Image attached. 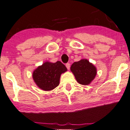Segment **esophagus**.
<instances>
[{
  "label": "esophagus",
  "instance_id": "34e87169",
  "mask_svg": "<svg viewBox=\"0 0 130 130\" xmlns=\"http://www.w3.org/2000/svg\"><path fill=\"white\" fill-rule=\"evenodd\" d=\"M66 67H67V69H68V70H69V69H70V64L69 63H67L66 64Z\"/></svg>",
  "mask_w": 130,
  "mask_h": 130
}]
</instances>
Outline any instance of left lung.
Instances as JSON below:
<instances>
[{
	"label": "left lung",
	"instance_id": "8db88e82",
	"mask_svg": "<svg viewBox=\"0 0 130 130\" xmlns=\"http://www.w3.org/2000/svg\"><path fill=\"white\" fill-rule=\"evenodd\" d=\"M70 71L75 76L76 81L83 85H87L91 83L97 72L95 66L87 59L84 58L72 64Z\"/></svg>",
	"mask_w": 130,
	"mask_h": 130
}]
</instances>
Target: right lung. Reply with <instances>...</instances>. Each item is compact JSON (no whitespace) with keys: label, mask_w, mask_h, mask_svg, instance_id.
Returning a JSON list of instances; mask_svg holds the SVG:
<instances>
[{"label":"right lung","mask_w":130,"mask_h":130,"mask_svg":"<svg viewBox=\"0 0 130 130\" xmlns=\"http://www.w3.org/2000/svg\"><path fill=\"white\" fill-rule=\"evenodd\" d=\"M67 69L61 61H46L33 72L32 77L36 85L43 91H51L58 86L60 76Z\"/></svg>","instance_id":"obj_1"}]
</instances>
